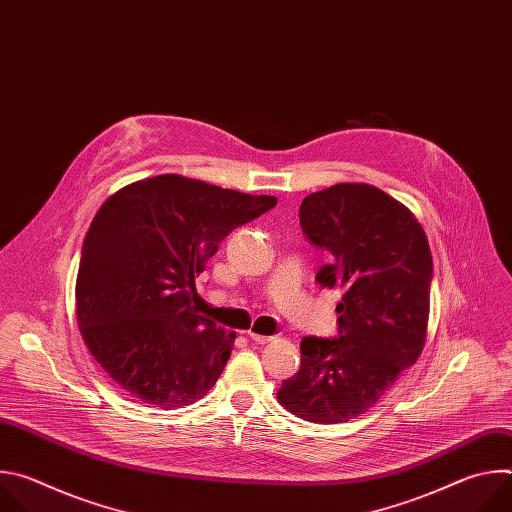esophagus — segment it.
Wrapping results in <instances>:
<instances>
[{"mask_svg": "<svg viewBox=\"0 0 512 512\" xmlns=\"http://www.w3.org/2000/svg\"><path fill=\"white\" fill-rule=\"evenodd\" d=\"M247 336H249L253 342H257V344H267V342L273 340V336H263V334H257V332H249Z\"/></svg>", "mask_w": 512, "mask_h": 512, "instance_id": "obj_1", "label": "esophagus"}]
</instances>
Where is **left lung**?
I'll use <instances>...</instances> for the list:
<instances>
[{"label": "left lung", "instance_id": "obj_1", "mask_svg": "<svg viewBox=\"0 0 512 512\" xmlns=\"http://www.w3.org/2000/svg\"><path fill=\"white\" fill-rule=\"evenodd\" d=\"M300 225L330 251L316 281L340 287L336 338H302L300 371L279 403L314 423H342L373 407L419 358L429 318L433 261L413 212L371 184L308 194Z\"/></svg>", "mask_w": 512, "mask_h": 512}]
</instances>
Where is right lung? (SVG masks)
Returning a JSON list of instances; mask_svg holds the SVG:
<instances>
[{"label": "right lung", "instance_id": "add662e5", "mask_svg": "<svg viewBox=\"0 0 512 512\" xmlns=\"http://www.w3.org/2000/svg\"><path fill=\"white\" fill-rule=\"evenodd\" d=\"M277 204L178 174L133 182L95 214L77 275V322L131 399L190 405L221 377L235 332L192 306L194 277L233 229Z\"/></svg>", "mask_w": 512, "mask_h": 512}]
</instances>
